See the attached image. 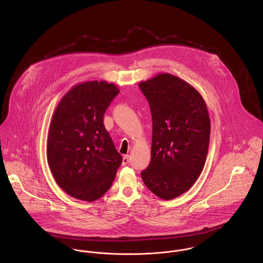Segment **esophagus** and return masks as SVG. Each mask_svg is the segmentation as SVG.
<instances>
[{
    "label": "esophagus",
    "mask_w": 263,
    "mask_h": 263,
    "mask_svg": "<svg viewBox=\"0 0 263 263\" xmlns=\"http://www.w3.org/2000/svg\"><path fill=\"white\" fill-rule=\"evenodd\" d=\"M128 162H129V156L128 155H124L122 157V165L125 166V165L128 164Z\"/></svg>",
    "instance_id": "esophagus-1"
}]
</instances>
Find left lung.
<instances>
[{
	"instance_id": "obj_1",
	"label": "left lung",
	"mask_w": 263,
	"mask_h": 263,
	"mask_svg": "<svg viewBox=\"0 0 263 263\" xmlns=\"http://www.w3.org/2000/svg\"><path fill=\"white\" fill-rule=\"evenodd\" d=\"M139 87L153 121L151 162L142 179L158 197L170 200L186 192L203 169L211 134L208 107L193 86L168 73Z\"/></svg>"
}]
</instances>
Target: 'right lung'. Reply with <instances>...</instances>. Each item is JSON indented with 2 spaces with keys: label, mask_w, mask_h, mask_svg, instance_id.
<instances>
[{
  "label": "right lung",
  "mask_w": 263,
  "mask_h": 263,
  "mask_svg": "<svg viewBox=\"0 0 263 263\" xmlns=\"http://www.w3.org/2000/svg\"><path fill=\"white\" fill-rule=\"evenodd\" d=\"M119 89L106 81L73 86L59 102L48 129L46 157L58 185L72 197L94 201L112 184L121 155L103 124Z\"/></svg>",
  "instance_id": "right-lung-1"
}]
</instances>
